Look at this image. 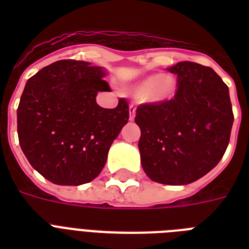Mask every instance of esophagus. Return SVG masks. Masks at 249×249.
<instances>
[{
  "mask_svg": "<svg viewBox=\"0 0 249 249\" xmlns=\"http://www.w3.org/2000/svg\"><path fill=\"white\" fill-rule=\"evenodd\" d=\"M134 116H136V107L133 105H130V107H129V120H134Z\"/></svg>",
  "mask_w": 249,
  "mask_h": 249,
  "instance_id": "obj_1",
  "label": "esophagus"
}]
</instances>
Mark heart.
<instances>
[{"label": "heart", "instance_id": "heart-1", "mask_svg": "<svg viewBox=\"0 0 249 249\" xmlns=\"http://www.w3.org/2000/svg\"><path fill=\"white\" fill-rule=\"evenodd\" d=\"M177 83L169 75H151L134 85V94L144 102L160 103L173 97Z\"/></svg>", "mask_w": 249, "mask_h": 249}]
</instances>
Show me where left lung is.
Returning <instances> with one entry per match:
<instances>
[{"label":"left lung","mask_w":249,"mask_h":249,"mask_svg":"<svg viewBox=\"0 0 249 249\" xmlns=\"http://www.w3.org/2000/svg\"><path fill=\"white\" fill-rule=\"evenodd\" d=\"M168 70L177 75L174 97L137 108L141 163L152 181L187 185L220 163L234 115L228 85L212 68L179 62Z\"/></svg>","instance_id":"8db88e82"}]
</instances>
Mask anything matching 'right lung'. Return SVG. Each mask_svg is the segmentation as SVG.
<instances>
[{
	"label": "right lung",
	"instance_id": "add662e5",
	"mask_svg": "<svg viewBox=\"0 0 249 249\" xmlns=\"http://www.w3.org/2000/svg\"><path fill=\"white\" fill-rule=\"evenodd\" d=\"M83 60L46 66L27 81L18 107V137L35 169L56 185L79 186L101 173L113 140L129 120L128 102L102 108L111 91L105 71Z\"/></svg>",
	"mask_w": 249,
	"mask_h": 249
}]
</instances>
